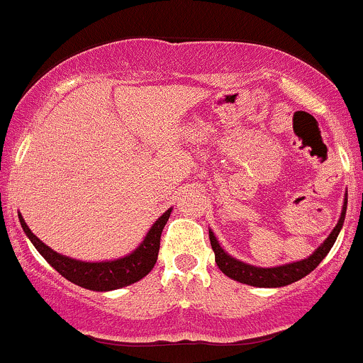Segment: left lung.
Instances as JSON below:
<instances>
[{
	"mask_svg": "<svg viewBox=\"0 0 363 363\" xmlns=\"http://www.w3.org/2000/svg\"><path fill=\"white\" fill-rule=\"evenodd\" d=\"M346 207H347V195L344 199L342 212H340V218L335 225V228L332 230L330 235L327 237L323 244L318 247L309 258L300 259V262L286 263V265L279 267H270V269H263V267H252L250 263H244L240 259H235L233 256H230L228 252L223 251V247L219 246L218 239H216L214 233L208 230V239H211V246L214 250L216 255V263H218L219 270L223 274H226L232 279L239 281L242 284H251V286L258 288H279L286 286V284L295 283V281L302 279L307 274L313 272L318 265H320L321 259L328 255V251L334 246L335 239H337L340 228H342L344 216H346Z\"/></svg>",
	"mask_w": 363,
	"mask_h": 363,
	"instance_id": "1",
	"label": "left lung"
}]
</instances>
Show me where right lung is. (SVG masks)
<instances>
[{
    "label": "right lung",
    "mask_w": 363,
    "mask_h": 363,
    "mask_svg": "<svg viewBox=\"0 0 363 363\" xmlns=\"http://www.w3.org/2000/svg\"><path fill=\"white\" fill-rule=\"evenodd\" d=\"M170 212L172 208H168L167 212H163V216H160L158 221L151 226V230H149L145 239L142 240V244L137 250L130 252L128 256H124V258L112 259V262H80V259H73L69 258V256L60 255V252H56L54 250H50L49 246H45V244L28 228V225H26V221L21 214L19 221L24 233L28 235V239L31 240L33 246L36 247V251H38L40 255L49 262V265L54 267L65 279L77 284V286L86 288V290L111 291L117 290V288L128 286V284L137 283V281H140L142 277H145L151 272L156 259H158L161 232H163L164 225H167L168 218H170Z\"/></svg>",
    "instance_id": "1"
}]
</instances>
